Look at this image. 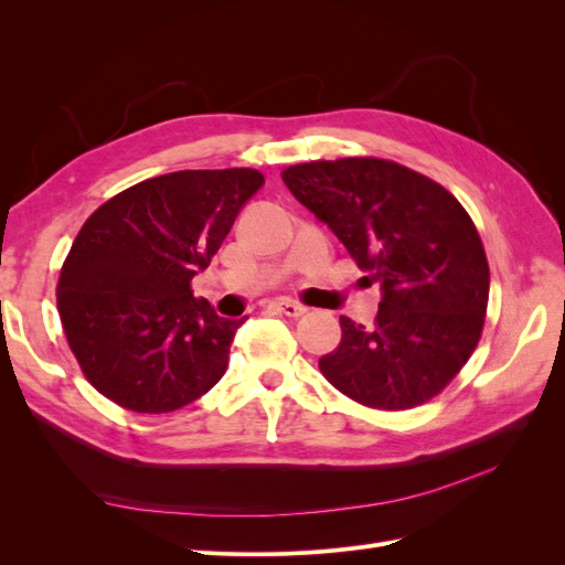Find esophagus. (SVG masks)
<instances>
[{
    "mask_svg": "<svg viewBox=\"0 0 565 565\" xmlns=\"http://www.w3.org/2000/svg\"><path fill=\"white\" fill-rule=\"evenodd\" d=\"M273 309L285 313L287 318H301L306 313V306L299 301H292V299H276L273 301Z\"/></svg>",
    "mask_w": 565,
    "mask_h": 565,
    "instance_id": "obj_1",
    "label": "esophagus"
}]
</instances>
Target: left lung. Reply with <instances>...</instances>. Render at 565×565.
<instances>
[{
	"label": "left lung",
	"mask_w": 565,
	"mask_h": 565,
	"mask_svg": "<svg viewBox=\"0 0 565 565\" xmlns=\"http://www.w3.org/2000/svg\"><path fill=\"white\" fill-rule=\"evenodd\" d=\"M282 181L384 292L372 328L339 318L322 377L374 409L438 396L476 351L488 311L490 268L467 210L434 179L382 158L292 164Z\"/></svg>",
	"instance_id": "1"
}]
</instances>
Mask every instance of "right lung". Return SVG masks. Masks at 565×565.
<instances>
[{
  "label": "right lung",
  "instance_id": "1",
  "mask_svg": "<svg viewBox=\"0 0 565 565\" xmlns=\"http://www.w3.org/2000/svg\"><path fill=\"white\" fill-rule=\"evenodd\" d=\"M264 185L249 167L185 169L117 193L84 221L56 306L87 382L141 415L198 401L228 365L245 318H218L191 280Z\"/></svg>",
  "mask_w": 565,
  "mask_h": 565
}]
</instances>
